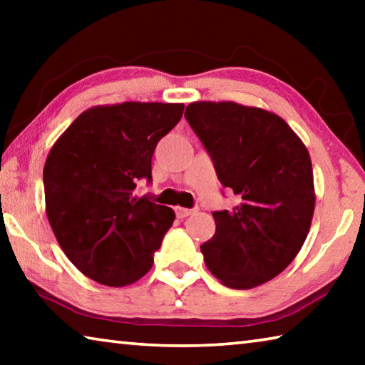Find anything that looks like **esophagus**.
Listing matches in <instances>:
<instances>
[{"instance_id": "34e87169", "label": "esophagus", "mask_w": 365, "mask_h": 365, "mask_svg": "<svg viewBox=\"0 0 365 365\" xmlns=\"http://www.w3.org/2000/svg\"><path fill=\"white\" fill-rule=\"evenodd\" d=\"M175 212H177L178 217L183 219V217H188V215H191V214H195L196 211H195V209H187V207L178 206V207H175Z\"/></svg>"}]
</instances>
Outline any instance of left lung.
I'll list each match as a JSON object with an SVG mask.
<instances>
[{
    "mask_svg": "<svg viewBox=\"0 0 365 365\" xmlns=\"http://www.w3.org/2000/svg\"><path fill=\"white\" fill-rule=\"evenodd\" d=\"M185 117L240 205L214 212V237L201 245L206 267L233 289L282 274L311 228L316 190L306 145L280 115L235 101H195Z\"/></svg>",
    "mask_w": 365,
    "mask_h": 365,
    "instance_id": "8db88e82",
    "label": "left lung"
}]
</instances>
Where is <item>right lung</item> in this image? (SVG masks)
I'll use <instances>...</instances> for the list:
<instances>
[{"instance_id":"obj_1","label":"right lung","mask_w":365,"mask_h":365,"mask_svg":"<svg viewBox=\"0 0 365 365\" xmlns=\"http://www.w3.org/2000/svg\"><path fill=\"white\" fill-rule=\"evenodd\" d=\"M183 109V103L140 101L93 106L49 150L46 217L61 250L88 279L127 287L153 267L175 212L133 190L140 178L151 180L154 148Z\"/></svg>"}]
</instances>
